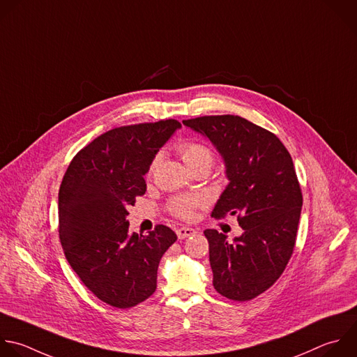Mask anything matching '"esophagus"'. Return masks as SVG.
I'll return each instance as SVG.
<instances>
[{"label": "esophagus", "mask_w": 357, "mask_h": 357, "mask_svg": "<svg viewBox=\"0 0 357 357\" xmlns=\"http://www.w3.org/2000/svg\"><path fill=\"white\" fill-rule=\"evenodd\" d=\"M195 232H196V229H193L190 227H181V228L176 229V235H178L179 240H183V238H186V236L193 235Z\"/></svg>", "instance_id": "34e87169"}]
</instances>
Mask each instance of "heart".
<instances>
[{
  "label": "heart",
  "instance_id": "b5f03b06",
  "mask_svg": "<svg viewBox=\"0 0 357 357\" xmlns=\"http://www.w3.org/2000/svg\"><path fill=\"white\" fill-rule=\"evenodd\" d=\"M178 153L185 162V165L192 171H197L200 168L210 169L213 165V151L208 146L200 142H186L182 143L178 147ZM158 164V158H155L149 169V175L153 174ZM204 203L203 197L199 196H182V197H174L168 203V208L174 215H178L181 218H190L193 215V211L196 207H200Z\"/></svg>",
  "mask_w": 357,
  "mask_h": 357
}]
</instances>
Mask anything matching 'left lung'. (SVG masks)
<instances>
[{
    "label": "left lung",
    "instance_id": "obj_1",
    "mask_svg": "<svg viewBox=\"0 0 357 357\" xmlns=\"http://www.w3.org/2000/svg\"><path fill=\"white\" fill-rule=\"evenodd\" d=\"M183 125L206 136L225 164L229 183L211 215H236L244 231L232 241L204 231L213 286L229 300H252L280 278L296 245L303 195L291 155L273 133L240 116H202Z\"/></svg>",
    "mask_w": 357,
    "mask_h": 357
}]
</instances>
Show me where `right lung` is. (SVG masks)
I'll use <instances>...</instances> for the list:
<instances>
[{
  "label": "right lung",
  "mask_w": 357,
  "mask_h": 357,
  "mask_svg": "<svg viewBox=\"0 0 357 357\" xmlns=\"http://www.w3.org/2000/svg\"><path fill=\"white\" fill-rule=\"evenodd\" d=\"M174 119L112 129L77 153L59 190V235L81 282L103 303L130 308L157 289V271L176 241L167 225L129 234L128 206L146 193L144 175L169 137Z\"/></svg>",
  "instance_id": "obj_1"
}]
</instances>
